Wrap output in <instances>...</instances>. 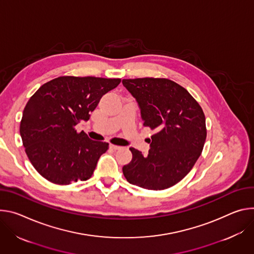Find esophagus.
Returning a JSON list of instances; mask_svg holds the SVG:
<instances>
[{"mask_svg": "<svg viewBox=\"0 0 254 254\" xmlns=\"http://www.w3.org/2000/svg\"><path fill=\"white\" fill-rule=\"evenodd\" d=\"M110 148H111L112 150H118V149H120L121 147H120V146H118V145H114V144H110Z\"/></svg>", "mask_w": 254, "mask_h": 254, "instance_id": "34e87169", "label": "esophagus"}]
</instances>
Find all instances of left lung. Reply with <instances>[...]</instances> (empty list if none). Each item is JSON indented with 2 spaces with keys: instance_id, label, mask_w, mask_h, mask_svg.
Listing matches in <instances>:
<instances>
[{
  "instance_id": "1",
  "label": "left lung",
  "mask_w": 254,
  "mask_h": 254,
  "mask_svg": "<svg viewBox=\"0 0 254 254\" xmlns=\"http://www.w3.org/2000/svg\"><path fill=\"white\" fill-rule=\"evenodd\" d=\"M136 100L143 126L155 130L148 155L133 147L123 166L126 180L137 187L159 190L182 181L200 157L207 137L201 106L190 93L167 78L123 79Z\"/></svg>"
}]
</instances>
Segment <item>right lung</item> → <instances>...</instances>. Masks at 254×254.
I'll return each instance as SVG.
<instances>
[{
    "label": "right lung",
    "mask_w": 254,
    "mask_h": 254,
    "mask_svg": "<svg viewBox=\"0 0 254 254\" xmlns=\"http://www.w3.org/2000/svg\"><path fill=\"white\" fill-rule=\"evenodd\" d=\"M120 82V78L60 76L29 99L20 135L28 158L44 179L69 185L92 177L109 144L76 133L75 126L88 121L101 98Z\"/></svg>",
    "instance_id": "right-lung-1"
}]
</instances>
